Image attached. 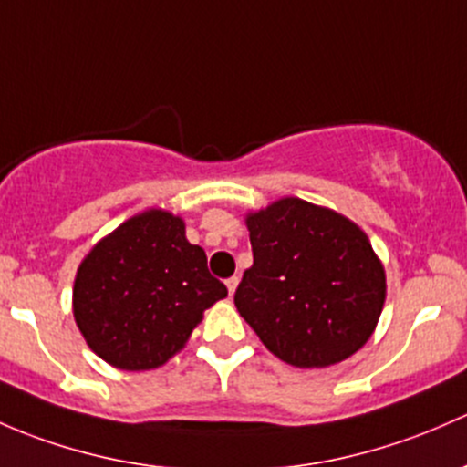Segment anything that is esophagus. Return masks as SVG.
<instances>
[{
  "label": "esophagus",
  "instance_id": "esophagus-1",
  "mask_svg": "<svg viewBox=\"0 0 467 467\" xmlns=\"http://www.w3.org/2000/svg\"><path fill=\"white\" fill-rule=\"evenodd\" d=\"M235 287H238V276H232V278H227V290H229V296L234 295V292H235Z\"/></svg>",
  "mask_w": 467,
  "mask_h": 467
}]
</instances>
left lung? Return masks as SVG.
Segmentation results:
<instances>
[{
    "label": "left lung",
    "instance_id": "8db88e82",
    "mask_svg": "<svg viewBox=\"0 0 467 467\" xmlns=\"http://www.w3.org/2000/svg\"><path fill=\"white\" fill-rule=\"evenodd\" d=\"M254 265L235 307L283 362L324 368L358 353L376 330L387 278L367 234L299 198L247 215Z\"/></svg>",
    "mask_w": 467,
    "mask_h": 467
}]
</instances>
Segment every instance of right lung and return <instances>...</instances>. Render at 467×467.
Listing matches in <instances>:
<instances>
[{
	"mask_svg": "<svg viewBox=\"0 0 467 467\" xmlns=\"http://www.w3.org/2000/svg\"><path fill=\"white\" fill-rule=\"evenodd\" d=\"M227 287L186 240L184 220L161 209L126 220L91 247L74 281V317L100 359L148 371L184 348Z\"/></svg>",
	"mask_w": 467,
	"mask_h": 467,
	"instance_id": "right-lung-1",
	"label": "right lung"
}]
</instances>
